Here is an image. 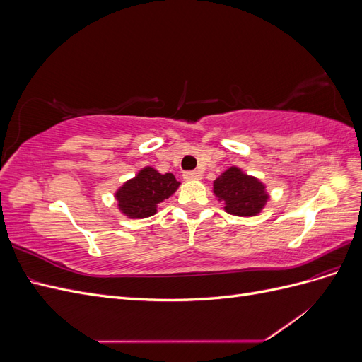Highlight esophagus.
<instances>
[{"label":"esophagus","instance_id":"obj_1","mask_svg":"<svg viewBox=\"0 0 362 362\" xmlns=\"http://www.w3.org/2000/svg\"><path fill=\"white\" fill-rule=\"evenodd\" d=\"M201 177H202V175H201L199 172H196V170H189V172H184V175H182V178H184L185 181H194V180H201Z\"/></svg>","mask_w":362,"mask_h":362}]
</instances>
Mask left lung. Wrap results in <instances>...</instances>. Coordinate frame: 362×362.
I'll return each mask as SVG.
<instances>
[{
  "instance_id": "8db88e82",
  "label": "left lung",
  "mask_w": 362,
  "mask_h": 362,
  "mask_svg": "<svg viewBox=\"0 0 362 362\" xmlns=\"http://www.w3.org/2000/svg\"><path fill=\"white\" fill-rule=\"evenodd\" d=\"M213 192L225 204V211L240 217L257 216L269 201L266 185L235 166L226 169L213 182Z\"/></svg>"
}]
</instances>
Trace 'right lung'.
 <instances>
[{"instance_id": "right-lung-1", "label": "right lung", "mask_w": 362, "mask_h": 362, "mask_svg": "<svg viewBox=\"0 0 362 362\" xmlns=\"http://www.w3.org/2000/svg\"><path fill=\"white\" fill-rule=\"evenodd\" d=\"M173 173H160L146 166L116 192L119 210L129 218H145L157 213V205L177 192Z\"/></svg>"}]
</instances>
